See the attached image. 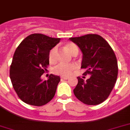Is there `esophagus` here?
<instances>
[{"label": "esophagus", "instance_id": "34e87169", "mask_svg": "<svg viewBox=\"0 0 130 130\" xmlns=\"http://www.w3.org/2000/svg\"><path fill=\"white\" fill-rule=\"evenodd\" d=\"M69 77H66V76H62L61 77V79H68Z\"/></svg>", "mask_w": 130, "mask_h": 130}]
</instances>
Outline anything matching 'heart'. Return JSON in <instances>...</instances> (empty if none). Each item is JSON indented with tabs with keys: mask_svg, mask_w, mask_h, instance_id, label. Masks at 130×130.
Listing matches in <instances>:
<instances>
[{
	"mask_svg": "<svg viewBox=\"0 0 130 130\" xmlns=\"http://www.w3.org/2000/svg\"><path fill=\"white\" fill-rule=\"evenodd\" d=\"M66 48L68 50L69 53L72 55H75L78 53V48L75 44L72 42H68L65 45ZM57 47L55 46L51 49L48 55L49 62L51 63H54L57 61ZM77 68V65L74 63L71 64H64L60 63L57 66H55L53 69V72L57 75H62V76H68L71 75L72 71Z\"/></svg>",
	"mask_w": 130,
	"mask_h": 130,
	"instance_id": "1",
	"label": "heart"
}]
</instances>
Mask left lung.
<instances>
[{"label": "left lung", "instance_id": "1", "mask_svg": "<svg viewBox=\"0 0 130 130\" xmlns=\"http://www.w3.org/2000/svg\"><path fill=\"white\" fill-rule=\"evenodd\" d=\"M69 40L83 53L81 68L86 69L83 75H91L86 81L77 77L78 83L73 93L86 105L101 104L109 97L117 80L118 65L115 53L98 34H87Z\"/></svg>", "mask_w": 130, "mask_h": 130}]
</instances>
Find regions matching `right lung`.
I'll return each mask as SVG.
<instances>
[{
	"label": "right lung",
	"mask_w": 130,
	"mask_h": 130,
	"mask_svg": "<svg viewBox=\"0 0 130 130\" xmlns=\"http://www.w3.org/2000/svg\"><path fill=\"white\" fill-rule=\"evenodd\" d=\"M60 40L33 34L25 38L15 50L10 78L13 88L24 103L40 107L55 96L60 77L51 74L48 80L43 81L41 76L49 65L50 51Z\"/></svg>",
	"instance_id": "obj_1"
}]
</instances>
